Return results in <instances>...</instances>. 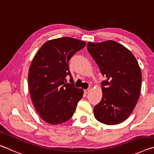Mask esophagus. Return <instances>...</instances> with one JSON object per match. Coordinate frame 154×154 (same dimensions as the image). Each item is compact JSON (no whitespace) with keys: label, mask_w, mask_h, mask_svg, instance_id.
I'll use <instances>...</instances> for the list:
<instances>
[{"label":"esophagus","mask_w":154,"mask_h":154,"mask_svg":"<svg viewBox=\"0 0 154 154\" xmlns=\"http://www.w3.org/2000/svg\"><path fill=\"white\" fill-rule=\"evenodd\" d=\"M91 91V88H88V89H85V90H84V92H85V93L87 94V93H89Z\"/></svg>","instance_id":"esophagus-1"}]
</instances>
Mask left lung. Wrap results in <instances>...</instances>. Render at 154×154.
I'll list each match as a JSON object with an SVG mask.
<instances>
[{"mask_svg": "<svg viewBox=\"0 0 154 154\" xmlns=\"http://www.w3.org/2000/svg\"><path fill=\"white\" fill-rule=\"evenodd\" d=\"M87 49L106 77L101 82V101L94 107L95 117L107 125L122 122L139 97L142 75L138 62L131 51L114 40L88 42Z\"/></svg>", "mask_w": 154, "mask_h": 154, "instance_id": "1", "label": "left lung"}]
</instances>
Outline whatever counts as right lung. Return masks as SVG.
Returning a JSON list of instances; mask_svg holds the SVG:
<instances>
[{
    "instance_id": "obj_1",
    "label": "right lung",
    "mask_w": 154,
    "mask_h": 154,
    "mask_svg": "<svg viewBox=\"0 0 154 154\" xmlns=\"http://www.w3.org/2000/svg\"><path fill=\"white\" fill-rule=\"evenodd\" d=\"M86 42L69 37L48 40L34 57L28 72L32 103L40 117L50 125H59L72 117L84 91L74 87L68 62ZM70 75L71 83L65 77Z\"/></svg>"
}]
</instances>
